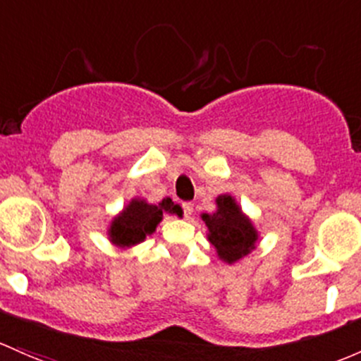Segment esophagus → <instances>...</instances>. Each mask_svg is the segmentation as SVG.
<instances>
[{
    "mask_svg": "<svg viewBox=\"0 0 361 361\" xmlns=\"http://www.w3.org/2000/svg\"><path fill=\"white\" fill-rule=\"evenodd\" d=\"M181 207H183L185 218H190L192 212H193V204L192 202H183V204H181Z\"/></svg>",
    "mask_w": 361,
    "mask_h": 361,
    "instance_id": "esophagus-1",
    "label": "esophagus"
}]
</instances>
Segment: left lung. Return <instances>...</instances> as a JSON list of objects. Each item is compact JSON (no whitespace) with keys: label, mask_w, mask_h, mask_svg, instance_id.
<instances>
[{"label":"left lung","mask_w":361,"mask_h":361,"mask_svg":"<svg viewBox=\"0 0 361 361\" xmlns=\"http://www.w3.org/2000/svg\"><path fill=\"white\" fill-rule=\"evenodd\" d=\"M216 207L218 209L211 214H202L204 223L209 230L207 238L214 245L219 259L231 264L256 247L257 230L228 193L216 199Z\"/></svg>","instance_id":"1"}]
</instances>
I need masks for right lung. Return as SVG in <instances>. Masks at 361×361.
Returning <instances> with one entry per match:
<instances>
[{"label":"right lung","instance_id":"obj_1","mask_svg":"<svg viewBox=\"0 0 361 361\" xmlns=\"http://www.w3.org/2000/svg\"><path fill=\"white\" fill-rule=\"evenodd\" d=\"M178 214L180 207L171 199H162V202H145L143 199H133L116 218L112 219L109 228V238L117 247H131L140 244L152 235L162 221V214Z\"/></svg>","mask_w":361,"mask_h":361}]
</instances>
